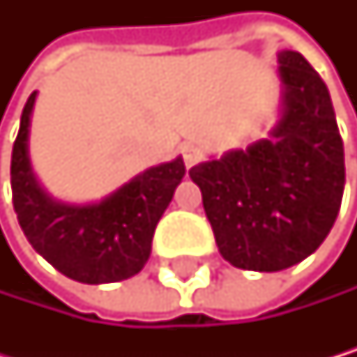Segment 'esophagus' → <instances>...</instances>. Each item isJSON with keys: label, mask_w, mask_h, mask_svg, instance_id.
<instances>
[{"label": "esophagus", "mask_w": 357, "mask_h": 357, "mask_svg": "<svg viewBox=\"0 0 357 357\" xmlns=\"http://www.w3.org/2000/svg\"><path fill=\"white\" fill-rule=\"evenodd\" d=\"M182 158H184L186 169H190L203 158V149L195 143H186V145H182Z\"/></svg>", "instance_id": "1"}]
</instances>
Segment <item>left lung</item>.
Returning <instances> with one entry per match:
<instances>
[{
	"instance_id": "obj_1",
	"label": "left lung",
	"mask_w": 357,
	"mask_h": 357,
	"mask_svg": "<svg viewBox=\"0 0 357 357\" xmlns=\"http://www.w3.org/2000/svg\"><path fill=\"white\" fill-rule=\"evenodd\" d=\"M278 63L284 109L272 139L188 171L220 255L255 272L291 268L317 250L345 188V149L324 79L296 51H282Z\"/></svg>"
}]
</instances>
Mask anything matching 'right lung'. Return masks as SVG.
Listing matches in <instances>:
<instances>
[{
    "label": "right lung",
    "mask_w": 357,
    "mask_h": 357,
    "mask_svg": "<svg viewBox=\"0 0 357 357\" xmlns=\"http://www.w3.org/2000/svg\"><path fill=\"white\" fill-rule=\"evenodd\" d=\"M33 102L36 91L25 102L10 162L12 205L25 238L55 270L79 282H117L139 274L152 252L156 225L186 173L184 160L147 169L100 203H57L43 192L29 169Z\"/></svg>",
    "instance_id": "1"
}]
</instances>
